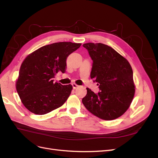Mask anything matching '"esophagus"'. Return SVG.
<instances>
[{
  "mask_svg": "<svg viewBox=\"0 0 158 158\" xmlns=\"http://www.w3.org/2000/svg\"><path fill=\"white\" fill-rule=\"evenodd\" d=\"M72 85H73V89H76V88H77L78 87V85H77V84H75V83H73V84H72Z\"/></svg>",
  "mask_w": 158,
  "mask_h": 158,
  "instance_id": "1",
  "label": "esophagus"
}]
</instances>
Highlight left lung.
<instances>
[{"mask_svg": "<svg viewBox=\"0 0 158 158\" xmlns=\"http://www.w3.org/2000/svg\"><path fill=\"white\" fill-rule=\"evenodd\" d=\"M93 60L91 78L98 83L95 94L86 88L85 107L103 120H113L126 112L135 93L133 72L128 61L112 47L101 43L83 45Z\"/></svg>", "mask_w": 158, "mask_h": 158, "instance_id": "1", "label": "left lung"}]
</instances>
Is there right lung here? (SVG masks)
<instances>
[{"label":"right lung","instance_id":"1","mask_svg":"<svg viewBox=\"0 0 158 158\" xmlns=\"http://www.w3.org/2000/svg\"><path fill=\"white\" fill-rule=\"evenodd\" d=\"M81 44L59 42L45 45L23 61L16 88L25 107L36 114H45L63 106L73 89L72 85L54 82L56 74L64 73L66 59Z\"/></svg>","mask_w":158,"mask_h":158}]
</instances>
